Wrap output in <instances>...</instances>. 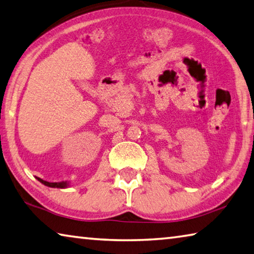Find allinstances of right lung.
I'll use <instances>...</instances> for the list:
<instances>
[{"instance_id":"right-lung-1","label":"right lung","mask_w":254,"mask_h":254,"mask_svg":"<svg viewBox=\"0 0 254 254\" xmlns=\"http://www.w3.org/2000/svg\"><path fill=\"white\" fill-rule=\"evenodd\" d=\"M37 180L40 182V183H42V184H44L46 186H49V188H57V189H66V188H69L68 182H60V183H49V182L39 179V177H37Z\"/></svg>"}]
</instances>
